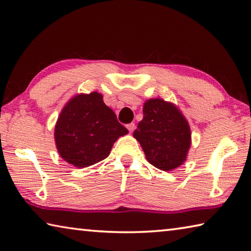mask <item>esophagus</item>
<instances>
[{"label": "esophagus", "mask_w": 251, "mask_h": 251, "mask_svg": "<svg viewBox=\"0 0 251 251\" xmlns=\"http://www.w3.org/2000/svg\"><path fill=\"white\" fill-rule=\"evenodd\" d=\"M127 129L129 130V133H133L134 129H135V124H134V123H130V124L127 125Z\"/></svg>", "instance_id": "obj_1"}]
</instances>
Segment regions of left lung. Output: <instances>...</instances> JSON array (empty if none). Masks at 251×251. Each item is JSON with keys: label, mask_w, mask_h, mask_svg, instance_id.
<instances>
[{"label": "left lung", "mask_w": 251, "mask_h": 251, "mask_svg": "<svg viewBox=\"0 0 251 251\" xmlns=\"http://www.w3.org/2000/svg\"><path fill=\"white\" fill-rule=\"evenodd\" d=\"M143 114L133 135L147 160L161 171L179 167L192 144L188 122L175 105L161 99L146 100Z\"/></svg>", "instance_id": "left-lung-1"}]
</instances>
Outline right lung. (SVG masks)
<instances>
[{
	"instance_id": "right-lung-1",
	"label": "right lung",
	"mask_w": 251,
	"mask_h": 251,
	"mask_svg": "<svg viewBox=\"0 0 251 251\" xmlns=\"http://www.w3.org/2000/svg\"><path fill=\"white\" fill-rule=\"evenodd\" d=\"M128 133L100 93L74 96L57 118L55 144L59 156L84 168L105 159L118 137Z\"/></svg>"
}]
</instances>
